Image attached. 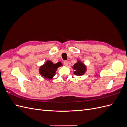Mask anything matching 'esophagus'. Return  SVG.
<instances>
[{
	"mask_svg": "<svg viewBox=\"0 0 127 127\" xmlns=\"http://www.w3.org/2000/svg\"><path fill=\"white\" fill-rule=\"evenodd\" d=\"M64 64L65 66H68V61H67V60H65L64 62Z\"/></svg>",
	"mask_w": 127,
	"mask_h": 127,
	"instance_id": "esophagus-1",
	"label": "esophagus"
}]
</instances>
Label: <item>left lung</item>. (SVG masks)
<instances>
[{
  "label": "left lung",
  "instance_id": "1",
  "mask_svg": "<svg viewBox=\"0 0 127 127\" xmlns=\"http://www.w3.org/2000/svg\"><path fill=\"white\" fill-rule=\"evenodd\" d=\"M73 68L75 70V71H74V74L75 75H83L86 71L85 66L82 63L79 62V61L74 65Z\"/></svg>",
  "mask_w": 127,
  "mask_h": 127
}]
</instances>
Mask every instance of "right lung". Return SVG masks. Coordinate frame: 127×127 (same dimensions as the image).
<instances>
[{
	"label": "right lung",
	"mask_w": 127,
	"mask_h": 127,
	"mask_svg": "<svg viewBox=\"0 0 127 127\" xmlns=\"http://www.w3.org/2000/svg\"><path fill=\"white\" fill-rule=\"evenodd\" d=\"M61 66V64L59 62L57 64H53L51 61L47 62L40 67V72L42 76L48 79H51L55 75L57 68Z\"/></svg>",
	"instance_id": "obj_1"
}]
</instances>
